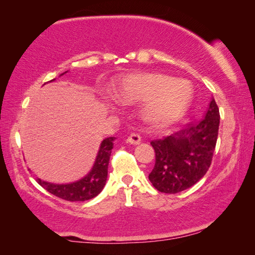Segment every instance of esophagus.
<instances>
[{"instance_id":"obj_1","label":"esophagus","mask_w":255,"mask_h":255,"mask_svg":"<svg viewBox=\"0 0 255 255\" xmlns=\"http://www.w3.org/2000/svg\"><path fill=\"white\" fill-rule=\"evenodd\" d=\"M140 136L138 135V133H136V132H132V133H130V135L128 136V138H127V141L129 144H132V145H138L140 143Z\"/></svg>"}]
</instances>
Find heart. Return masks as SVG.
Returning <instances> with one entry per match:
<instances>
[{
  "mask_svg": "<svg viewBox=\"0 0 255 255\" xmlns=\"http://www.w3.org/2000/svg\"><path fill=\"white\" fill-rule=\"evenodd\" d=\"M116 99L126 105L148 101L146 115L155 122H162L179 117L187 110L192 89L188 82L167 75H133L117 90Z\"/></svg>",
  "mask_w": 255,
  "mask_h": 255,
  "instance_id": "obj_1",
  "label": "heart"
}]
</instances>
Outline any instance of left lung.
Here are the masks:
<instances>
[{"instance_id":"left-lung-1","label":"left lung","mask_w":255,"mask_h":255,"mask_svg":"<svg viewBox=\"0 0 255 255\" xmlns=\"http://www.w3.org/2000/svg\"><path fill=\"white\" fill-rule=\"evenodd\" d=\"M219 118L218 106L213 98L205 118L150 141L155 165L148 179L155 189L178 193L192 187L207 173L217 143Z\"/></svg>"}]
</instances>
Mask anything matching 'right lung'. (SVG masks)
<instances>
[{
    "instance_id": "right-lung-1",
    "label": "right lung",
    "mask_w": 255,
    "mask_h": 255,
    "mask_svg": "<svg viewBox=\"0 0 255 255\" xmlns=\"http://www.w3.org/2000/svg\"><path fill=\"white\" fill-rule=\"evenodd\" d=\"M65 73L60 74V76L65 74ZM115 139V137H108L106 139H103L92 170L83 179L67 184H55L37 179L38 183L47 191L50 192L51 195L67 201H85L97 197L102 191L107 182L108 165H109V159L111 150L114 148Z\"/></svg>"
}]
</instances>
